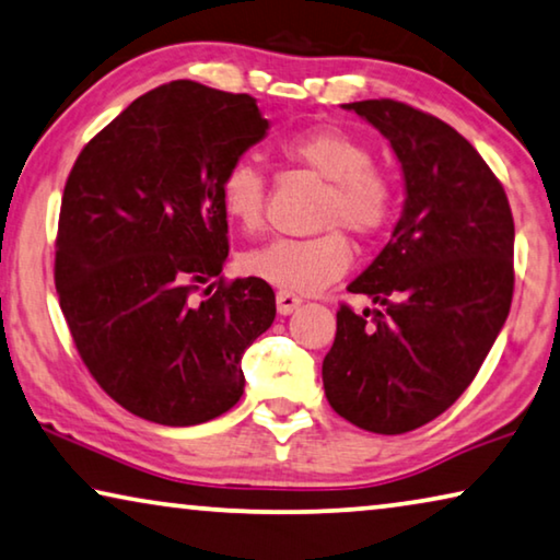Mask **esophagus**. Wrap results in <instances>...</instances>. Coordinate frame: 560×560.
Listing matches in <instances>:
<instances>
[{"label": "esophagus", "mask_w": 560, "mask_h": 560, "mask_svg": "<svg viewBox=\"0 0 560 560\" xmlns=\"http://www.w3.org/2000/svg\"><path fill=\"white\" fill-rule=\"evenodd\" d=\"M302 306V299H299L296 294H291V291H277V308H279V314H291V312H296V308Z\"/></svg>", "instance_id": "34e87169"}]
</instances>
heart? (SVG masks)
<instances>
[{
    "label": "heart",
    "instance_id": "heart-1",
    "mask_svg": "<svg viewBox=\"0 0 560 560\" xmlns=\"http://www.w3.org/2000/svg\"><path fill=\"white\" fill-rule=\"evenodd\" d=\"M283 158L329 180L322 198V226H345L360 238L387 229L395 215V186L374 165L372 148L345 128L322 125L287 138ZM221 206L231 221L254 231L264 221L266 175L252 155H241L221 175ZM352 264V248L341 231L312 238H271L241 258L248 277L291 294H312L341 279Z\"/></svg>",
    "mask_w": 560,
    "mask_h": 560
}]
</instances>
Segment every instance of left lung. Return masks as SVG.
Masks as SVG:
<instances>
[{"label":"left lung","instance_id":"1","mask_svg":"<svg viewBox=\"0 0 560 560\" xmlns=\"http://www.w3.org/2000/svg\"><path fill=\"white\" fill-rule=\"evenodd\" d=\"M345 107L389 140L407 198L389 244L347 287L380 308L366 320L339 306L322 380L345 420L402 435L463 395L503 329L513 213L478 150L435 115L385 97Z\"/></svg>","mask_w":560,"mask_h":560}]
</instances>
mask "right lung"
Listing matches in <instances>:
<instances>
[{
	"mask_svg": "<svg viewBox=\"0 0 560 560\" xmlns=\"http://www.w3.org/2000/svg\"><path fill=\"white\" fill-rule=\"evenodd\" d=\"M266 130L252 95L175 80L132 100L67 175L60 308L97 385L148 422L188 428L229 412L244 395L241 357L277 316L269 283L221 277V175Z\"/></svg>",
	"mask_w": 560,
	"mask_h": 560,
	"instance_id": "add662e5",
	"label": "right lung"
}]
</instances>
